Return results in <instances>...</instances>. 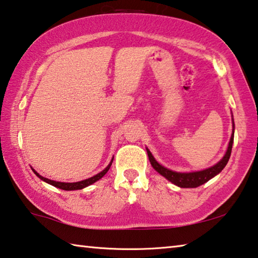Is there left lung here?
<instances>
[{
  "label": "left lung",
  "instance_id": "obj_1",
  "mask_svg": "<svg viewBox=\"0 0 258 258\" xmlns=\"http://www.w3.org/2000/svg\"><path fill=\"white\" fill-rule=\"evenodd\" d=\"M233 135H234V123H233L232 136H231V138H230L229 147L227 150V153H225V155L223 156V159L221 160L218 164L212 166V168H209V169L203 170V171H198V172L180 173V172H174V171L166 169V168H164V166H162L161 164L157 163L154 157H153L152 153L147 150L148 159H150V162H151L153 168H154L161 175H163V177L168 179L169 181H171L174 184H177V186L181 187V188H196L198 186H201V184L209 181L210 179L215 177L216 174H219L221 171L224 169V166L227 165L228 161L230 159V155H231V151H232Z\"/></svg>",
  "mask_w": 258,
  "mask_h": 258
}]
</instances>
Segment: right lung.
Returning a JSON list of instances; mask_svg holds the SVG:
<instances>
[{"label":"right lung","mask_w":258,"mask_h":258,"mask_svg":"<svg viewBox=\"0 0 258 258\" xmlns=\"http://www.w3.org/2000/svg\"><path fill=\"white\" fill-rule=\"evenodd\" d=\"M112 162H113V160L111 161V163L108 164L106 168L102 171V172H99L98 174L94 175V177H92V178L86 179V180H83V181H78V182H58V181H54V180H49L47 178L42 177V175H39L37 172H36L35 170H34V172H35V174L37 175L39 179H42L43 181L47 182L49 184H52V186L56 187V188H60V189H62V190H78V189H83V188L87 187V186H89V184L96 182L97 180L101 179L103 175L107 172L108 169H110V166L112 165Z\"/></svg>","instance_id":"1"}]
</instances>
